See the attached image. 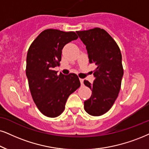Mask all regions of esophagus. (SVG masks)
<instances>
[{
    "instance_id": "esophagus-1",
    "label": "esophagus",
    "mask_w": 149,
    "mask_h": 149,
    "mask_svg": "<svg viewBox=\"0 0 149 149\" xmlns=\"http://www.w3.org/2000/svg\"><path fill=\"white\" fill-rule=\"evenodd\" d=\"M79 80H80V83H81V84H83V82H84V79H82V78H80V79H79Z\"/></svg>"
}]
</instances>
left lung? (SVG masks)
Here are the masks:
<instances>
[{
	"instance_id": "left-lung-1",
	"label": "left lung",
	"mask_w": 149,
	"mask_h": 149,
	"mask_svg": "<svg viewBox=\"0 0 149 149\" xmlns=\"http://www.w3.org/2000/svg\"><path fill=\"white\" fill-rule=\"evenodd\" d=\"M76 33L86 46L89 63L97 66L93 71V83L84 81L92 90L91 97L84 102V110L91 116H102L113 105L121 87L124 74L121 52L116 41L103 29Z\"/></svg>"
}]
</instances>
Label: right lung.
I'll return each instance as SVG.
<instances>
[{"instance_id": "add662e5", "label": "right lung", "mask_w": 149, "mask_h": 149, "mask_svg": "<svg viewBox=\"0 0 149 149\" xmlns=\"http://www.w3.org/2000/svg\"><path fill=\"white\" fill-rule=\"evenodd\" d=\"M78 36L73 31L44 30L30 45L26 61V76L31 96L40 111L49 118L63 112L67 100L80 86L75 73L64 75L54 70L61 61L62 50Z\"/></svg>"}]
</instances>
